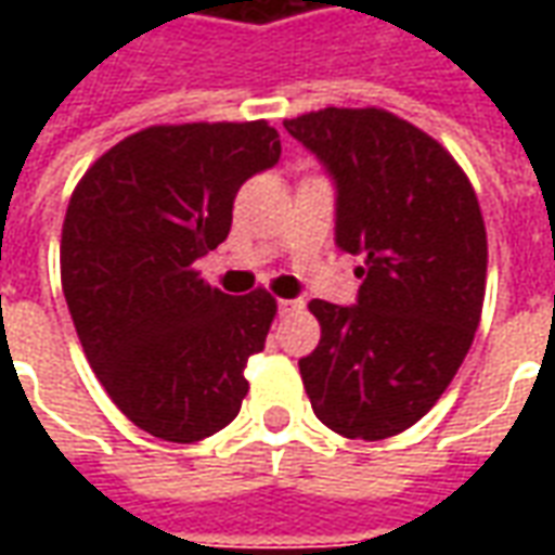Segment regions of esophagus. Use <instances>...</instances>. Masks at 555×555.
<instances>
[{
    "instance_id": "obj_1",
    "label": "esophagus",
    "mask_w": 555,
    "mask_h": 555,
    "mask_svg": "<svg viewBox=\"0 0 555 555\" xmlns=\"http://www.w3.org/2000/svg\"><path fill=\"white\" fill-rule=\"evenodd\" d=\"M302 309V300H279V314H294Z\"/></svg>"
}]
</instances>
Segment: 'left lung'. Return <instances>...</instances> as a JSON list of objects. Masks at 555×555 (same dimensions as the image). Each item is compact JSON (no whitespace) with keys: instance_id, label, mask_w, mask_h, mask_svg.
Instances as JSON below:
<instances>
[{"instance_id":"1","label":"left lung","mask_w":555,"mask_h":555,"mask_svg":"<svg viewBox=\"0 0 555 555\" xmlns=\"http://www.w3.org/2000/svg\"><path fill=\"white\" fill-rule=\"evenodd\" d=\"M338 186L336 243L362 255L360 302L312 300L318 348L300 360L314 416L350 440L416 425L476 338L488 231L476 190L434 137L377 106L285 121Z\"/></svg>"}]
</instances>
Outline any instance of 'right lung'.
<instances>
[{
	"instance_id": "add662e5",
	"label": "right lung",
	"mask_w": 555,
	"mask_h": 555,
	"mask_svg": "<svg viewBox=\"0 0 555 555\" xmlns=\"http://www.w3.org/2000/svg\"><path fill=\"white\" fill-rule=\"evenodd\" d=\"M282 154L261 121L154 125L94 159L67 202L62 291L98 380L137 428L198 442L237 416L276 300L231 297L195 261L229 237L234 195Z\"/></svg>"
}]
</instances>
